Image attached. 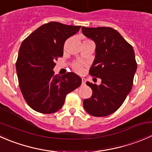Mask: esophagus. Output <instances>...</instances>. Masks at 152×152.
Listing matches in <instances>:
<instances>
[{
    "instance_id": "1",
    "label": "esophagus",
    "mask_w": 152,
    "mask_h": 152,
    "mask_svg": "<svg viewBox=\"0 0 152 152\" xmlns=\"http://www.w3.org/2000/svg\"><path fill=\"white\" fill-rule=\"evenodd\" d=\"M85 82H86V80L85 78H82V85H85Z\"/></svg>"
}]
</instances>
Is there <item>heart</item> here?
Returning <instances> with one entry per match:
<instances>
[{"label":"heart","instance_id":"b5f03b06","mask_svg":"<svg viewBox=\"0 0 152 152\" xmlns=\"http://www.w3.org/2000/svg\"><path fill=\"white\" fill-rule=\"evenodd\" d=\"M86 41H90L87 39H84L83 42H86ZM67 42L65 43V45H66ZM73 69L77 73H82V70H83V65L80 63H74L73 65Z\"/></svg>","mask_w":152,"mask_h":152}]
</instances>
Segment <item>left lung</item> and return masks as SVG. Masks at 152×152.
<instances>
[{
	"instance_id": "8db88e82",
	"label": "left lung",
	"mask_w": 152,
	"mask_h": 152,
	"mask_svg": "<svg viewBox=\"0 0 152 152\" xmlns=\"http://www.w3.org/2000/svg\"><path fill=\"white\" fill-rule=\"evenodd\" d=\"M82 31L96 43V57L89 73L102 79L99 85L86 82L93 95L84 100V108L93 116H107L122 105L132 90L137 70L134 49L110 27L82 26Z\"/></svg>"
}]
</instances>
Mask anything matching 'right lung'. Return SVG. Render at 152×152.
<instances>
[{
  "instance_id": "1",
  "label": "right lung",
  "mask_w": 152,
  "mask_h": 152,
  "mask_svg": "<svg viewBox=\"0 0 152 152\" xmlns=\"http://www.w3.org/2000/svg\"><path fill=\"white\" fill-rule=\"evenodd\" d=\"M80 26L50 22L41 26L23 41L16 62L20 89L29 107L50 114L60 110L67 94L79 87L82 79L76 73L54 75L56 60L63 56L67 38Z\"/></svg>"
}]
</instances>
